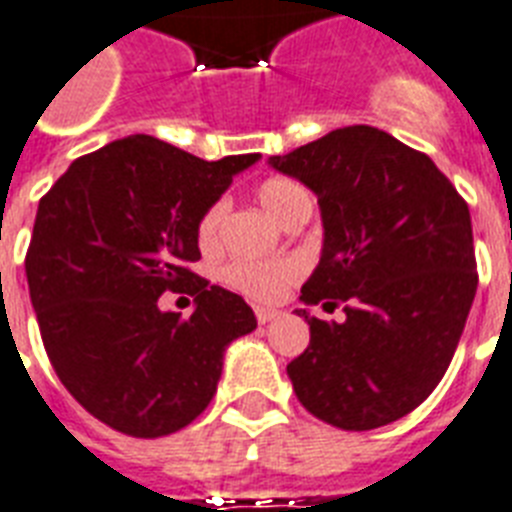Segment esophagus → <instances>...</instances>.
I'll return each instance as SVG.
<instances>
[{"label":"esophagus","mask_w":512,"mask_h":512,"mask_svg":"<svg viewBox=\"0 0 512 512\" xmlns=\"http://www.w3.org/2000/svg\"><path fill=\"white\" fill-rule=\"evenodd\" d=\"M277 309H269V306H256V320H259V325H267V322H272L277 317Z\"/></svg>","instance_id":"1"}]
</instances>
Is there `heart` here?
<instances>
[{"label": "heart", "mask_w": 512, "mask_h": 512, "mask_svg": "<svg viewBox=\"0 0 512 512\" xmlns=\"http://www.w3.org/2000/svg\"><path fill=\"white\" fill-rule=\"evenodd\" d=\"M259 203L267 208V214L277 222H285L296 208L312 203L309 192L304 187L293 182V179H267L259 187ZM224 214H227V200H216L203 211L198 219V243L200 248H211L219 240V230H222ZM301 277V264L296 259H237L224 264L219 269V280L230 290L240 293V296L251 298V301H277L285 293L290 282H296Z\"/></svg>", "instance_id": "b5f03b06"}]
</instances>
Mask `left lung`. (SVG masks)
Here are the masks:
<instances>
[{
  "mask_svg": "<svg viewBox=\"0 0 512 512\" xmlns=\"http://www.w3.org/2000/svg\"><path fill=\"white\" fill-rule=\"evenodd\" d=\"M269 166L320 203L322 256L301 301L346 312L325 322L296 309L312 333L288 365L298 402L343 431L404 418L444 378L476 296L468 203L428 155L365 124Z\"/></svg>",
  "mask_w": 512,
  "mask_h": 512,
  "instance_id": "8db88e82",
  "label": "left lung"
}]
</instances>
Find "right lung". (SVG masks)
<instances>
[{
  "label": "right lung",
  "mask_w": 512,
  "mask_h": 512,
  "mask_svg": "<svg viewBox=\"0 0 512 512\" xmlns=\"http://www.w3.org/2000/svg\"><path fill=\"white\" fill-rule=\"evenodd\" d=\"M259 153L203 161L132 134L81 155L39 200L26 277L44 349L76 402L134 439H158L214 399L224 351L253 309L190 272L198 219ZM166 289L196 312L161 313Z\"/></svg>",
  "instance_id": "add662e5"
}]
</instances>
